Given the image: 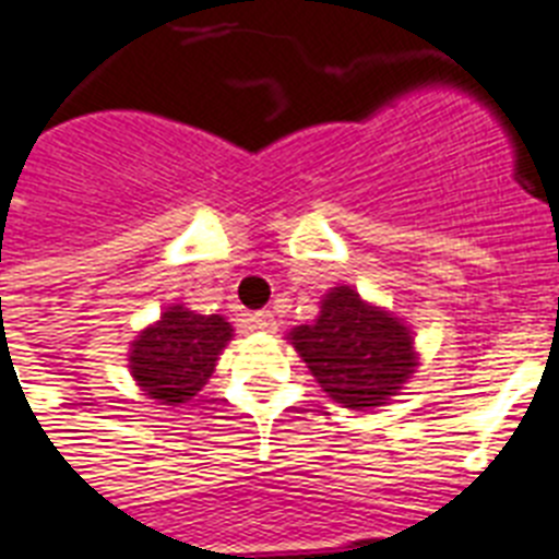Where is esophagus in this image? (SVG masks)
Returning <instances> with one entry per match:
<instances>
[{
    "instance_id": "obj_1",
    "label": "esophagus",
    "mask_w": 559,
    "mask_h": 559,
    "mask_svg": "<svg viewBox=\"0 0 559 559\" xmlns=\"http://www.w3.org/2000/svg\"><path fill=\"white\" fill-rule=\"evenodd\" d=\"M249 326H252V330H266V333H272V330H275V316H272L270 310H261V312H255V316H249Z\"/></svg>"
}]
</instances>
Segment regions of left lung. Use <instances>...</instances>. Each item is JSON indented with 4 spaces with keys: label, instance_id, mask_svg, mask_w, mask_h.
<instances>
[{
    "label": "left lung",
    "instance_id": "8db88e82",
    "mask_svg": "<svg viewBox=\"0 0 559 559\" xmlns=\"http://www.w3.org/2000/svg\"><path fill=\"white\" fill-rule=\"evenodd\" d=\"M289 342L326 396L353 411L388 405L419 365L411 326L353 287L330 289L319 319L295 326Z\"/></svg>",
    "mask_w": 559,
    "mask_h": 559
}]
</instances>
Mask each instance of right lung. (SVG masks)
I'll use <instances>...</instances> for the list:
<instances>
[{"mask_svg":"<svg viewBox=\"0 0 559 559\" xmlns=\"http://www.w3.org/2000/svg\"><path fill=\"white\" fill-rule=\"evenodd\" d=\"M229 342L233 324L224 316H198L175 304L131 342V376L154 402L183 405L215 373L217 356Z\"/></svg>","mask_w":559,"mask_h":559,"instance_id":"add662e5","label":"right lung"}]
</instances>
